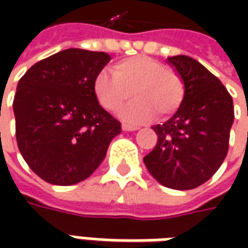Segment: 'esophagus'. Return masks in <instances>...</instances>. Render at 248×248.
<instances>
[{"instance_id": "esophagus-1", "label": "esophagus", "mask_w": 248, "mask_h": 248, "mask_svg": "<svg viewBox=\"0 0 248 248\" xmlns=\"http://www.w3.org/2000/svg\"><path fill=\"white\" fill-rule=\"evenodd\" d=\"M121 127H123V131H137V129H139V127H137V125H129V124H123Z\"/></svg>"}]
</instances>
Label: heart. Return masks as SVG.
Returning a JSON list of instances; mask_svg holds the SVG:
<instances>
[{
  "label": "heart",
  "mask_w": 248,
  "mask_h": 248,
  "mask_svg": "<svg viewBox=\"0 0 248 248\" xmlns=\"http://www.w3.org/2000/svg\"><path fill=\"white\" fill-rule=\"evenodd\" d=\"M93 92L102 108L117 111L132 93L137 99L120 111L128 123H143L156 113L166 117L181 106L185 85L181 76L156 59L138 55L121 59L113 66V74L100 72L93 80Z\"/></svg>",
  "instance_id": "obj_1"
}]
</instances>
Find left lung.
<instances>
[{
  "label": "left lung",
  "instance_id": "1",
  "mask_svg": "<svg viewBox=\"0 0 248 248\" xmlns=\"http://www.w3.org/2000/svg\"><path fill=\"white\" fill-rule=\"evenodd\" d=\"M167 61L181 76L185 95L171 119L152 127L157 143L143 161L163 186L189 190L207 182L226 157L233 100L222 82L193 58L178 55Z\"/></svg>",
  "mask_w": 248,
  "mask_h": 248
}]
</instances>
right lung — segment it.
<instances>
[{
    "label": "right lung",
    "mask_w": 248,
    "mask_h": 248,
    "mask_svg": "<svg viewBox=\"0 0 248 248\" xmlns=\"http://www.w3.org/2000/svg\"><path fill=\"white\" fill-rule=\"evenodd\" d=\"M110 55L70 48L33 64L14 99L24 161L48 184H78L100 166L120 121L103 109L93 80Z\"/></svg>",
    "instance_id": "obj_1"
}]
</instances>
